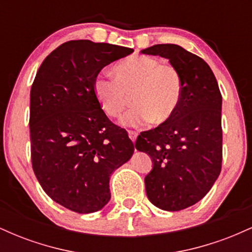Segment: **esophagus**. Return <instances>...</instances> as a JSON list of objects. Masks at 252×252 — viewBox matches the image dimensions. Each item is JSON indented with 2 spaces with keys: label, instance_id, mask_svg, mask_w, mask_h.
Listing matches in <instances>:
<instances>
[{
  "label": "esophagus",
  "instance_id": "obj_1",
  "mask_svg": "<svg viewBox=\"0 0 252 252\" xmlns=\"http://www.w3.org/2000/svg\"><path fill=\"white\" fill-rule=\"evenodd\" d=\"M128 135H129L130 140H131L132 142H135L136 138H137V135H138V134H137V132H136V131H134V130H129Z\"/></svg>",
  "mask_w": 252,
  "mask_h": 252
}]
</instances>
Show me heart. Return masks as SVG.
Listing matches in <instances>:
<instances>
[{
  "instance_id": "heart-1",
  "label": "heart",
  "mask_w": 252,
  "mask_h": 252,
  "mask_svg": "<svg viewBox=\"0 0 252 252\" xmlns=\"http://www.w3.org/2000/svg\"><path fill=\"white\" fill-rule=\"evenodd\" d=\"M116 79L105 74L94 78V94L109 117H118L128 105L132 108L122 117L126 126H141L147 122L162 124L174 115L182 94L179 71L156 58L137 56L115 66Z\"/></svg>"
}]
</instances>
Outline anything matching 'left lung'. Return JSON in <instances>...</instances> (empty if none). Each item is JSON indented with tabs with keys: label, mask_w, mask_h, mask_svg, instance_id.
<instances>
[{
	"label": "left lung",
	"mask_w": 252,
	"mask_h": 252,
	"mask_svg": "<svg viewBox=\"0 0 252 252\" xmlns=\"http://www.w3.org/2000/svg\"><path fill=\"white\" fill-rule=\"evenodd\" d=\"M169 60L179 71L182 94L167 122L138 135L135 147L152 158L144 178L147 196L158 209L180 211L201 200L221 170V94L210 66L174 43L141 51Z\"/></svg>",
	"instance_id": "1"
}]
</instances>
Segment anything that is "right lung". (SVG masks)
Listing matches in <instances>:
<instances>
[{"instance_id":"1","label":"right lung","mask_w":252,"mask_h":252,"mask_svg":"<svg viewBox=\"0 0 252 252\" xmlns=\"http://www.w3.org/2000/svg\"><path fill=\"white\" fill-rule=\"evenodd\" d=\"M132 48L72 40L47 56L31 89V155L46 194L77 213L108 204L110 175L134 143L109 120L94 94V78Z\"/></svg>"}]
</instances>
